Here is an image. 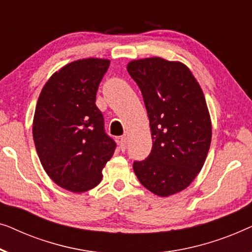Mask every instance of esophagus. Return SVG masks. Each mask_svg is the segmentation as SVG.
Returning <instances> with one entry per match:
<instances>
[{
  "label": "esophagus",
  "instance_id": "obj_1",
  "mask_svg": "<svg viewBox=\"0 0 252 252\" xmlns=\"http://www.w3.org/2000/svg\"><path fill=\"white\" fill-rule=\"evenodd\" d=\"M120 148H121L122 152L126 150V145H127V140H126V137H121L120 138Z\"/></svg>",
  "mask_w": 252,
  "mask_h": 252
}]
</instances>
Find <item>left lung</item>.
I'll use <instances>...</instances> for the list:
<instances>
[{
    "instance_id": "left-lung-1",
    "label": "left lung",
    "mask_w": 252,
    "mask_h": 252,
    "mask_svg": "<svg viewBox=\"0 0 252 252\" xmlns=\"http://www.w3.org/2000/svg\"><path fill=\"white\" fill-rule=\"evenodd\" d=\"M143 94L153 147L133 162L141 185L158 196L185 189L195 179L211 143V120L200 84L189 67L160 57L126 67Z\"/></svg>"
}]
</instances>
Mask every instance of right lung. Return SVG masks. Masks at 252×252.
<instances>
[{
  "mask_svg": "<svg viewBox=\"0 0 252 252\" xmlns=\"http://www.w3.org/2000/svg\"><path fill=\"white\" fill-rule=\"evenodd\" d=\"M108 67V59L99 58L67 63L44 84L35 108L33 138L38 158L48 176L70 192L97 186L116 148L95 106Z\"/></svg>",
  "mask_w": 252,
  "mask_h": 252,
  "instance_id": "obj_1",
  "label": "right lung"
}]
</instances>
